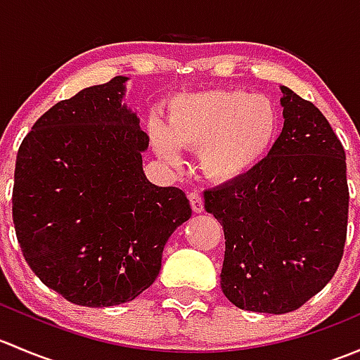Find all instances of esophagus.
Returning a JSON list of instances; mask_svg holds the SVG:
<instances>
[{"label": "esophagus", "instance_id": "34e87169", "mask_svg": "<svg viewBox=\"0 0 360 360\" xmlns=\"http://www.w3.org/2000/svg\"><path fill=\"white\" fill-rule=\"evenodd\" d=\"M188 198H190L193 212H203V198H202L200 191H190Z\"/></svg>", "mask_w": 360, "mask_h": 360}]
</instances>
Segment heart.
<instances>
[{
  "mask_svg": "<svg viewBox=\"0 0 360 360\" xmlns=\"http://www.w3.org/2000/svg\"><path fill=\"white\" fill-rule=\"evenodd\" d=\"M151 146L165 162H181L177 148L198 151L200 169L214 183H233L252 172L281 134L277 106L242 90H205L172 97L165 125L148 127Z\"/></svg>",
  "mask_w": 360,
  "mask_h": 360,
  "instance_id": "b5f03b06",
  "label": "heart"
}]
</instances>
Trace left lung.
Here are the masks:
<instances>
[{
  "label": "left lung",
  "mask_w": 360,
  "mask_h": 360,
  "mask_svg": "<svg viewBox=\"0 0 360 360\" xmlns=\"http://www.w3.org/2000/svg\"><path fill=\"white\" fill-rule=\"evenodd\" d=\"M284 129L242 179L203 191L224 231L221 289L242 310L289 314L324 289L343 257L348 184L343 144L288 86Z\"/></svg>",
  "instance_id": "left-lung-1"
}]
</instances>
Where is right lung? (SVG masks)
I'll use <instances>...</instances> for the list:
<instances>
[{
  "label": "right lung",
  "mask_w": 360,
  "mask_h": 360,
  "mask_svg": "<svg viewBox=\"0 0 360 360\" xmlns=\"http://www.w3.org/2000/svg\"><path fill=\"white\" fill-rule=\"evenodd\" d=\"M125 79L57 103L17 153L12 216L25 261L82 307H115L146 291L169 237L191 217L179 188L144 176L150 137L122 106Z\"/></svg>",
  "instance_id": "add662e5"
}]
</instances>
